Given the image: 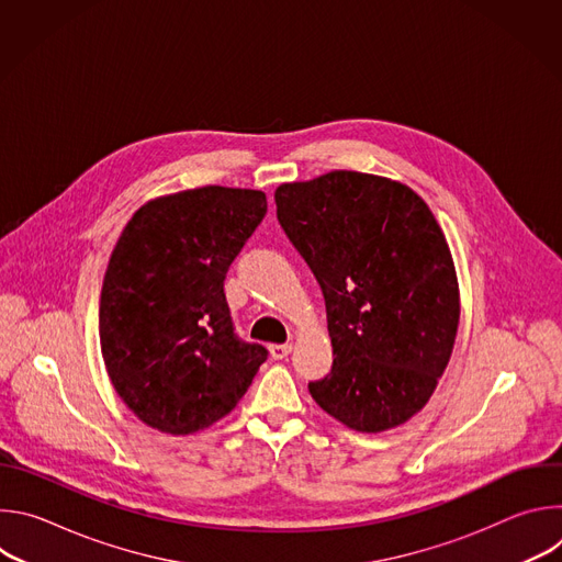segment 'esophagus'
Returning a JSON list of instances; mask_svg holds the SVG:
<instances>
[{
	"mask_svg": "<svg viewBox=\"0 0 562 562\" xmlns=\"http://www.w3.org/2000/svg\"><path fill=\"white\" fill-rule=\"evenodd\" d=\"M269 351H271L273 360H282V358H286L293 351V345H289V342L286 345H271Z\"/></svg>",
	"mask_w": 562,
	"mask_h": 562,
	"instance_id": "esophagus-1",
	"label": "esophagus"
}]
</instances>
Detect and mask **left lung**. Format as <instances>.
<instances>
[{
  "mask_svg": "<svg viewBox=\"0 0 562 562\" xmlns=\"http://www.w3.org/2000/svg\"><path fill=\"white\" fill-rule=\"evenodd\" d=\"M276 206L327 304L334 367L308 382L311 397L362 434L407 423L445 373L460 319L434 213L409 187L358 171L280 184Z\"/></svg>",
  "mask_w": 562,
  "mask_h": 562,
  "instance_id": "8db88e82",
  "label": "left lung"
}]
</instances>
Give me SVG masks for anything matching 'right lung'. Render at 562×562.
I'll list each match as a JSON object with an SVG mask.
<instances>
[{
  "instance_id": "obj_1",
  "label": "right lung",
  "mask_w": 562,
  "mask_h": 562,
  "mask_svg": "<svg viewBox=\"0 0 562 562\" xmlns=\"http://www.w3.org/2000/svg\"><path fill=\"white\" fill-rule=\"evenodd\" d=\"M267 213L251 189L202 187L139 206L111 254L100 345L124 405L189 436L235 409L267 349L233 331L224 278Z\"/></svg>"
}]
</instances>
